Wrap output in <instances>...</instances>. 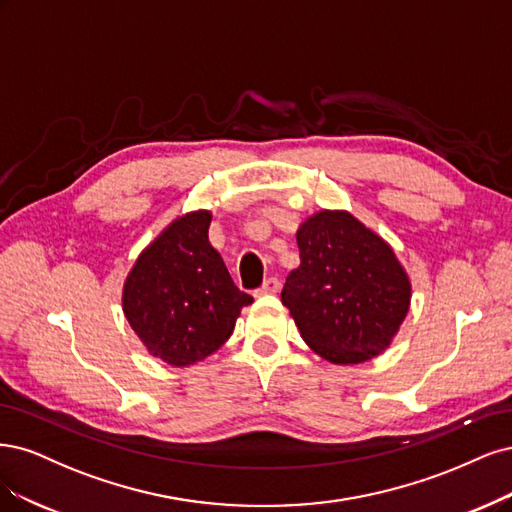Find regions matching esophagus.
Masks as SVG:
<instances>
[{"label":"esophagus","instance_id":"esophagus-1","mask_svg":"<svg viewBox=\"0 0 512 512\" xmlns=\"http://www.w3.org/2000/svg\"><path fill=\"white\" fill-rule=\"evenodd\" d=\"M280 289V280L276 278V276H270L268 280H263V285L259 287V295H272V293H276Z\"/></svg>","mask_w":512,"mask_h":512}]
</instances>
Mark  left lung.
<instances>
[{"instance_id": "left-lung-1", "label": "left lung", "mask_w": 512, "mask_h": 512, "mask_svg": "<svg viewBox=\"0 0 512 512\" xmlns=\"http://www.w3.org/2000/svg\"><path fill=\"white\" fill-rule=\"evenodd\" d=\"M300 268L280 293L304 342L338 366L383 353L410 306V280L391 246L346 210L298 229Z\"/></svg>"}]
</instances>
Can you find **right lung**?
<instances>
[{
	"mask_svg": "<svg viewBox=\"0 0 512 512\" xmlns=\"http://www.w3.org/2000/svg\"><path fill=\"white\" fill-rule=\"evenodd\" d=\"M212 214L187 212L146 246L123 285V312L146 351L174 368L193 366L232 336L253 298L208 242Z\"/></svg>",
	"mask_w": 512,
	"mask_h": 512,
	"instance_id": "1",
	"label": "right lung"
}]
</instances>
